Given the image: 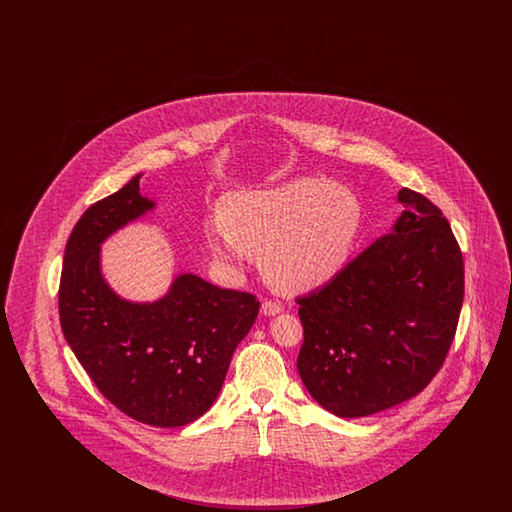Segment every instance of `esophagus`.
Masks as SVG:
<instances>
[{
    "instance_id": "34e87169",
    "label": "esophagus",
    "mask_w": 512,
    "mask_h": 512,
    "mask_svg": "<svg viewBox=\"0 0 512 512\" xmlns=\"http://www.w3.org/2000/svg\"><path fill=\"white\" fill-rule=\"evenodd\" d=\"M261 313H263L265 317H274V315L282 313V303H280V301L267 299V301H263V305H261Z\"/></svg>"
}]
</instances>
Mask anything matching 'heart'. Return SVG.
Instances as JSON below:
<instances>
[{
	"mask_svg": "<svg viewBox=\"0 0 512 512\" xmlns=\"http://www.w3.org/2000/svg\"><path fill=\"white\" fill-rule=\"evenodd\" d=\"M224 217L207 220L203 230L219 265L244 267L253 251H263V272L274 286L307 292L345 267L363 224V207L341 184L299 176L228 197Z\"/></svg>",
	"mask_w": 512,
	"mask_h": 512,
	"instance_id": "b5f03b06",
	"label": "heart"
}]
</instances>
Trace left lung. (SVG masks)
Instances as JSON below:
<instances>
[{
	"label": "left lung",
	"instance_id": "8db88e82",
	"mask_svg": "<svg viewBox=\"0 0 512 512\" xmlns=\"http://www.w3.org/2000/svg\"><path fill=\"white\" fill-rule=\"evenodd\" d=\"M397 201L405 211L388 234L297 299L305 330L297 372L341 418L386 411L424 390L461 315L463 255L449 222L409 188Z\"/></svg>",
	"mask_w": 512,
	"mask_h": 512
}]
</instances>
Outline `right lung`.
Returning a JSON list of instances; mask_svg holds the SVG:
<instances>
[{
  "label": "right lung",
  "mask_w": 512,
  "mask_h": 512,
  "mask_svg": "<svg viewBox=\"0 0 512 512\" xmlns=\"http://www.w3.org/2000/svg\"><path fill=\"white\" fill-rule=\"evenodd\" d=\"M140 178L76 222L63 257L59 317L76 359L117 409L149 426L176 428L217 399L259 301L192 272L176 274L155 301H130L111 288L101 245L157 207L140 194Z\"/></svg>",
  "instance_id": "1"
}]
</instances>
